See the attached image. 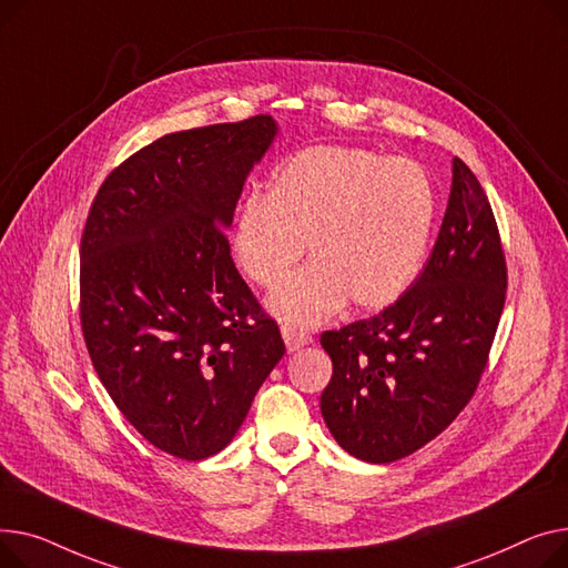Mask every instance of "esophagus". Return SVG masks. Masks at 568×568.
<instances>
[{"instance_id":"obj_1","label":"esophagus","mask_w":568,"mask_h":568,"mask_svg":"<svg viewBox=\"0 0 568 568\" xmlns=\"http://www.w3.org/2000/svg\"><path fill=\"white\" fill-rule=\"evenodd\" d=\"M282 337H284V344H286V351L288 353H293V351H297V348H303V346H310L312 344V337L307 335V332H300V329H295V327H282Z\"/></svg>"}]
</instances>
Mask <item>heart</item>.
Returning a JSON list of instances; mask_svg holds the SVG:
<instances>
[{
  "instance_id": "1",
  "label": "heart",
  "mask_w": 568,
  "mask_h": 568,
  "mask_svg": "<svg viewBox=\"0 0 568 568\" xmlns=\"http://www.w3.org/2000/svg\"><path fill=\"white\" fill-rule=\"evenodd\" d=\"M433 224L436 190L417 162L318 144L284 158L268 194L245 196L231 250L252 282L275 286L307 243L314 261L268 297V307L288 325H316L348 297L362 312L396 303L422 271Z\"/></svg>"
}]
</instances>
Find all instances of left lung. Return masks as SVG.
Returning a JSON list of instances; mask_svg holds the SVG:
<instances>
[{
  "mask_svg": "<svg viewBox=\"0 0 568 568\" xmlns=\"http://www.w3.org/2000/svg\"><path fill=\"white\" fill-rule=\"evenodd\" d=\"M436 247L415 284L381 314L321 335L332 378L321 413L351 456L404 458L468 406L503 316L507 265L477 176L452 162Z\"/></svg>",
  "mask_w": 568,
  "mask_h": 568,
  "instance_id": "obj_1",
  "label": "left lung"
}]
</instances>
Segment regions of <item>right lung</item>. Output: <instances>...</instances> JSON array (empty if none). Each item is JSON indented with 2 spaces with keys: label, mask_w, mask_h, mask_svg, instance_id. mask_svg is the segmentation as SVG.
I'll use <instances>...</instances> for the list:
<instances>
[{
  "label": "right lung",
  "mask_w": 568,
  "mask_h": 568,
  "mask_svg": "<svg viewBox=\"0 0 568 568\" xmlns=\"http://www.w3.org/2000/svg\"><path fill=\"white\" fill-rule=\"evenodd\" d=\"M277 123L172 132L100 185L80 247V321L123 417L185 460L222 452L286 353L231 258L226 229Z\"/></svg>",
  "instance_id": "add662e5"
}]
</instances>
